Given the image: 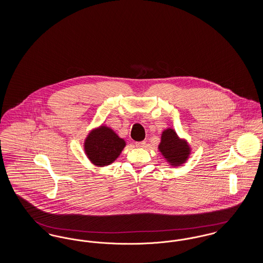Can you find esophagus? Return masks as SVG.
I'll return each mask as SVG.
<instances>
[{
	"label": "esophagus",
	"mask_w": 263,
	"mask_h": 263,
	"mask_svg": "<svg viewBox=\"0 0 263 263\" xmlns=\"http://www.w3.org/2000/svg\"><path fill=\"white\" fill-rule=\"evenodd\" d=\"M135 145H136V147H138V148H143V147H145V145H146V142H145V141L136 142V143H135Z\"/></svg>",
	"instance_id": "obj_1"
}]
</instances>
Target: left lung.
<instances>
[{
    "label": "left lung",
    "mask_w": 263,
    "mask_h": 263,
    "mask_svg": "<svg viewBox=\"0 0 263 263\" xmlns=\"http://www.w3.org/2000/svg\"><path fill=\"white\" fill-rule=\"evenodd\" d=\"M159 150L166 161L175 166L184 163L187 160L190 152L187 143L177 137L174 129H166L163 131Z\"/></svg>",
    "instance_id": "1"
}]
</instances>
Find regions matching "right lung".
Returning a JSON list of instances; mask_svg holds the SVG:
<instances>
[{
    "label": "right lung",
    "mask_w": 263,
    "mask_h": 263,
    "mask_svg": "<svg viewBox=\"0 0 263 263\" xmlns=\"http://www.w3.org/2000/svg\"><path fill=\"white\" fill-rule=\"evenodd\" d=\"M125 147V141L108 127L92 130L85 142V152L93 164L103 166L113 163Z\"/></svg>",
    "instance_id": "1"
}]
</instances>
